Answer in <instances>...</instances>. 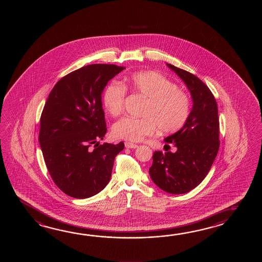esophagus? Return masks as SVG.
Returning <instances> with one entry per match:
<instances>
[{
	"label": "esophagus",
	"instance_id": "obj_1",
	"mask_svg": "<svg viewBox=\"0 0 262 262\" xmlns=\"http://www.w3.org/2000/svg\"><path fill=\"white\" fill-rule=\"evenodd\" d=\"M124 145H125V147H126V148H128V149H136V148H138V147H139L138 145L134 144L132 142H127V141L124 143Z\"/></svg>",
	"mask_w": 262,
	"mask_h": 262
}]
</instances>
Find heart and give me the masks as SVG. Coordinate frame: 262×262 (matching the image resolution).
Masks as SVG:
<instances>
[{
  "label": "heart",
  "instance_id": "obj_1",
  "mask_svg": "<svg viewBox=\"0 0 262 262\" xmlns=\"http://www.w3.org/2000/svg\"><path fill=\"white\" fill-rule=\"evenodd\" d=\"M126 84L144 97L143 117H123L113 124L112 134L117 139L138 142L156 132L175 133L186 123L190 113V99L169 79L156 71H140L126 78ZM126 90L123 84L112 81L103 94V105L112 116L123 108Z\"/></svg>",
  "mask_w": 262,
  "mask_h": 262
}]
</instances>
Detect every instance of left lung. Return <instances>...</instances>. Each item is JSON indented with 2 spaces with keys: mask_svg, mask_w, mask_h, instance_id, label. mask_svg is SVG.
I'll return each mask as SVG.
<instances>
[{
  "mask_svg": "<svg viewBox=\"0 0 262 262\" xmlns=\"http://www.w3.org/2000/svg\"><path fill=\"white\" fill-rule=\"evenodd\" d=\"M167 66L189 90L193 106L184 126L164 139L176 151H155L149 172L159 188L178 195L194 189L211 169L220 145L219 119L216 101L206 85L191 73Z\"/></svg>",
  "mask_w": 262,
  "mask_h": 262,
  "instance_id": "1",
  "label": "left lung"
}]
</instances>
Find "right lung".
Masks as SVG:
<instances>
[{"mask_svg": "<svg viewBox=\"0 0 262 262\" xmlns=\"http://www.w3.org/2000/svg\"><path fill=\"white\" fill-rule=\"evenodd\" d=\"M123 69L105 63L81 67L61 78L45 104L39 132L45 163L56 185L75 199L106 187L114 159L124 148L123 142L98 146L106 132L102 93Z\"/></svg>", "mask_w": 262, "mask_h": 262, "instance_id": "right-lung-1", "label": "right lung"}]
</instances>
